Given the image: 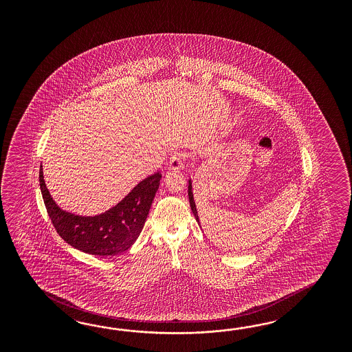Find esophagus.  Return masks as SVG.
<instances>
[{
    "mask_svg": "<svg viewBox=\"0 0 352 352\" xmlns=\"http://www.w3.org/2000/svg\"><path fill=\"white\" fill-rule=\"evenodd\" d=\"M186 160H187V156L186 153L183 152H175L170 156V160H169V168L171 169H183L184 165H186Z\"/></svg>",
    "mask_w": 352,
    "mask_h": 352,
    "instance_id": "1",
    "label": "esophagus"
}]
</instances>
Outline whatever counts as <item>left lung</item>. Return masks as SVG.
I'll return each mask as SVG.
<instances>
[{
	"instance_id": "8db88e82",
	"label": "left lung",
	"mask_w": 352,
	"mask_h": 352,
	"mask_svg": "<svg viewBox=\"0 0 352 352\" xmlns=\"http://www.w3.org/2000/svg\"><path fill=\"white\" fill-rule=\"evenodd\" d=\"M188 199H190V206H191L192 212H193V215H195V218H196L197 223H200V221H199V214H197V210H196V204H195V201H193L191 181H190V184H188Z\"/></svg>"
}]
</instances>
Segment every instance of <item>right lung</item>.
<instances>
[{"mask_svg": "<svg viewBox=\"0 0 352 352\" xmlns=\"http://www.w3.org/2000/svg\"><path fill=\"white\" fill-rule=\"evenodd\" d=\"M160 181L161 173L157 171L140 182L121 203L106 213L80 217L64 212L54 203L43 181V165L40 169L43 203L56 232L69 245L99 256H115L134 244L142 232Z\"/></svg>", "mask_w": 352, "mask_h": 352, "instance_id": "1", "label": "right lung"}]
</instances>
